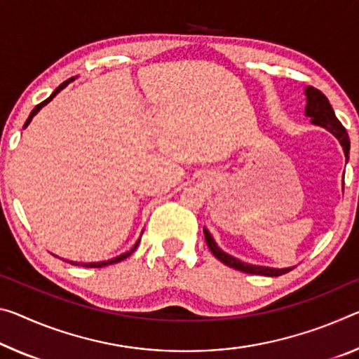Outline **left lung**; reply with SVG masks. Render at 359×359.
Segmentation results:
<instances>
[{
	"label": "left lung",
	"instance_id": "8db88e82",
	"mask_svg": "<svg viewBox=\"0 0 359 359\" xmlns=\"http://www.w3.org/2000/svg\"><path fill=\"white\" fill-rule=\"evenodd\" d=\"M306 94V108H305V115L311 118V121L318 124V126L326 128L329 133H332L335 137L339 139L340 145L344 147L345 151V158L348 159V153H350V140H348V134H346L345 128L342 126V123L339 121L337 116L332 110L331 104L326 95H324L320 89L309 86L305 89ZM204 240L208 243L209 251L212 252L215 257H217L222 264H225L230 269H235L238 271L243 273H249V275H264V276H281L284 273H289L292 269H270V266H259V265H249L244 264V262L238 260L231 255L225 254L222 249L217 248V244L214 243L210 233L204 229Z\"/></svg>",
	"mask_w": 359,
	"mask_h": 359
}]
</instances>
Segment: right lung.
Here are the masks:
<instances>
[{"mask_svg": "<svg viewBox=\"0 0 359 359\" xmlns=\"http://www.w3.org/2000/svg\"><path fill=\"white\" fill-rule=\"evenodd\" d=\"M72 79H73V78H70V79H67V81H64V83H62V84H60V86H59V88H57V89L54 90V93H53V94H50V95H49V97H48L46 100H43V102H41V104H38V105H36L35 108H33V110H32V113H30V116H28V119H27V121H25V124H24V128H27V126H28V123H30V121H32V118H33V116H35V115H36V113H38L39 110H41V108H43L44 105H46V104H48V102H50V100H53V97H54V95H55L57 93H60V90H62V89H64V88L67 86V84L72 81ZM137 244H139V241H137ZM137 244H135V246H134L133 249H130V251H129V252H124V254H121V255H118V257H115V259H111V260H107V262H97V264H84V266H86V269H100V266H105V265L118 264V262H121V260H124V259H128V257H129V255H130V254H133V252L135 251V249H137ZM70 264H73V265H78V264H75V262H70Z\"/></svg>", "mask_w": 359, "mask_h": 359, "instance_id": "obj_1", "label": "right lung"}]
</instances>
